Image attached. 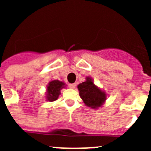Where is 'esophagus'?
Here are the masks:
<instances>
[{"mask_svg":"<svg viewBox=\"0 0 151 151\" xmlns=\"http://www.w3.org/2000/svg\"><path fill=\"white\" fill-rule=\"evenodd\" d=\"M69 87L70 88H75V87H76V84H69Z\"/></svg>","mask_w":151,"mask_h":151,"instance_id":"obj_1","label":"esophagus"}]
</instances>
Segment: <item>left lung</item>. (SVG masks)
<instances>
[{
  "mask_svg": "<svg viewBox=\"0 0 151 151\" xmlns=\"http://www.w3.org/2000/svg\"><path fill=\"white\" fill-rule=\"evenodd\" d=\"M79 96L83 101L85 106L92 109L101 107L106 100V94L98 88L91 77L85 78V82L78 85Z\"/></svg>",
  "mask_w": 151,
  "mask_h": 151,
  "instance_id": "8db88e82",
  "label": "left lung"
}]
</instances>
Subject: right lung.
Wrapping results in <instances>:
<instances>
[{
  "label": "right lung",
  "instance_id": "obj_1",
  "mask_svg": "<svg viewBox=\"0 0 151 151\" xmlns=\"http://www.w3.org/2000/svg\"><path fill=\"white\" fill-rule=\"evenodd\" d=\"M66 85L63 82H60L59 80H52L47 85L46 100L47 101H54L57 100L60 94L61 89L64 88Z\"/></svg>",
  "mask_w": 151,
  "mask_h": 151
}]
</instances>
